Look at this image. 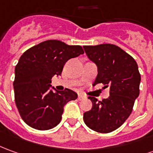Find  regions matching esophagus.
<instances>
[{"mask_svg":"<svg viewBox=\"0 0 153 153\" xmlns=\"http://www.w3.org/2000/svg\"><path fill=\"white\" fill-rule=\"evenodd\" d=\"M78 99H79V100H82V99H86V97H85L84 95H83V94H79L78 95Z\"/></svg>","mask_w":153,"mask_h":153,"instance_id":"obj_1","label":"esophagus"}]
</instances>
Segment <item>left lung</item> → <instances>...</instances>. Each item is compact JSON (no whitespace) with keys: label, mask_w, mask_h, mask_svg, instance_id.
<instances>
[{"label":"left lung","mask_w":153,"mask_h":153,"mask_svg":"<svg viewBox=\"0 0 153 153\" xmlns=\"http://www.w3.org/2000/svg\"><path fill=\"white\" fill-rule=\"evenodd\" d=\"M84 49L98 68L94 85L102 84L104 88H109L108 99L98 101L94 97H88L93 107L84 114V121L95 132H113L128 119L139 95L141 75L137 64L115 45H84Z\"/></svg>","instance_id":"8db88e82"}]
</instances>
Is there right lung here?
<instances>
[{
  "instance_id": "right-lung-1",
  "label": "right lung",
  "mask_w": 153,
  "mask_h": 153,
  "mask_svg": "<svg viewBox=\"0 0 153 153\" xmlns=\"http://www.w3.org/2000/svg\"><path fill=\"white\" fill-rule=\"evenodd\" d=\"M84 54L80 45H69L50 39L30 48L15 68V101L24 122L38 130H48L60 123L64 107L78 97L66 88L58 91L51 86L54 75H60L69 59ZM53 90H55L54 92Z\"/></svg>"
}]
</instances>
